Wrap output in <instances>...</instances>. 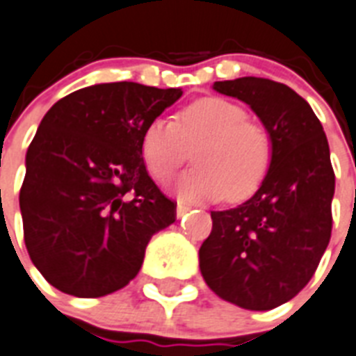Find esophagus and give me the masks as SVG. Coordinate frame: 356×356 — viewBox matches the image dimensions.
I'll return each instance as SVG.
<instances>
[{"mask_svg":"<svg viewBox=\"0 0 356 356\" xmlns=\"http://www.w3.org/2000/svg\"><path fill=\"white\" fill-rule=\"evenodd\" d=\"M188 211H190V206L183 204V202H179V204H177V217H179V219H181L183 215H186Z\"/></svg>","mask_w":356,"mask_h":356,"instance_id":"esophagus-1","label":"esophagus"}]
</instances>
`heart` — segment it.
<instances>
[{
	"label": "heart",
	"mask_w": 356,
	"mask_h": 356,
	"mask_svg": "<svg viewBox=\"0 0 356 356\" xmlns=\"http://www.w3.org/2000/svg\"><path fill=\"white\" fill-rule=\"evenodd\" d=\"M241 104L224 97H202L179 112L177 119L155 118L141 137L145 166L159 183L172 179L195 148L193 172L175 184L188 202H237L253 195L270 172L273 139L261 122L246 119Z\"/></svg>",
	"instance_id": "1"
}]
</instances>
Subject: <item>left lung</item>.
Returning <instances> with one entry per match:
<instances>
[{
  "instance_id": "obj_1",
  "label": "left lung",
  "mask_w": 356,
  "mask_h": 356,
  "mask_svg": "<svg viewBox=\"0 0 356 356\" xmlns=\"http://www.w3.org/2000/svg\"><path fill=\"white\" fill-rule=\"evenodd\" d=\"M257 113L273 139L270 172L252 199L211 211L199 250L206 284L252 312L288 302L309 282L330 244L335 172L321 121L295 90L262 77L215 81Z\"/></svg>"
}]
</instances>
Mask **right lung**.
Masks as SVG:
<instances>
[{"label": "right lung", "mask_w": 356, "mask_h": 356, "mask_svg": "<svg viewBox=\"0 0 356 356\" xmlns=\"http://www.w3.org/2000/svg\"><path fill=\"white\" fill-rule=\"evenodd\" d=\"M181 88L101 83L59 99L26 150L19 192L26 252L54 288L94 298L139 273L152 235L175 222V202L146 172V124Z\"/></svg>", "instance_id": "right-lung-1"}]
</instances>
